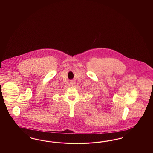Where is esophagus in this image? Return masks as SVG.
Wrapping results in <instances>:
<instances>
[{
	"instance_id": "1",
	"label": "esophagus",
	"mask_w": 153,
	"mask_h": 153,
	"mask_svg": "<svg viewBox=\"0 0 153 153\" xmlns=\"http://www.w3.org/2000/svg\"><path fill=\"white\" fill-rule=\"evenodd\" d=\"M70 84H71V85L72 86H74V85H75V84H76V82H75V81H71Z\"/></svg>"
}]
</instances>
